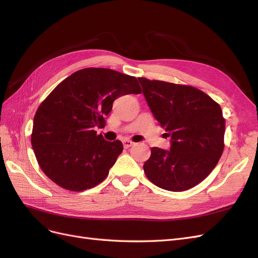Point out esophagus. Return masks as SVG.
Masks as SVG:
<instances>
[{"mask_svg": "<svg viewBox=\"0 0 258 258\" xmlns=\"http://www.w3.org/2000/svg\"><path fill=\"white\" fill-rule=\"evenodd\" d=\"M122 144H123V147H124V148H129L130 146H132V145L135 144V142H132L131 140H123Z\"/></svg>", "mask_w": 258, "mask_h": 258, "instance_id": "1", "label": "esophagus"}]
</instances>
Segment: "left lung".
<instances>
[{"label":"left lung","instance_id":"obj_1","mask_svg":"<svg viewBox=\"0 0 258 258\" xmlns=\"http://www.w3.org/2000/svg\"><path fill=\"white\" fill-rule=\"evenodd\" d=\"M155 118L171 138L170 151L152 147L146 177L162 189L184 191L212 172L224 151L225 118L207 93L189 85L139 77Z\"/></svg>","mask_w":258,"mask_h":258}]
</instances>
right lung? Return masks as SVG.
Wrapping results in <instances>:
<instances>
[{"label":"right lung","instance_id":"obj_1","mask_svg":"<svg viewBox=\"0 0 258 258\" xmlns=\"http://www.w3.org/2000/svg\"><path fill=\"white\" fill-rule=\"evenodd\" d=\"M141 91L135 76L111 69L86 68L62 81L33 120L31 144L43 172L72 191L104 181L123 147L119 140L105 141L96 128L105 127L115 99Z\"/></svg>","mask_w":258,"mask_h":258}]
</instances>
